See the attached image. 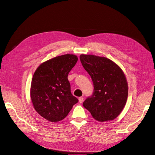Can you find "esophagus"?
<instances>
[{"instance_id": "esophagus-1", "label": "esophagus", "mask_w": 155, "mask_h": 155, "mask_svg": "<svg viewBox=\"0 0 155 155\" xmlns=\"http://www.w3.org/2000/svg\"><path fill=\"white\" fill-rule=\"evenodd\" d=\"M84 101V97H80L78 98V102L79 103H82Z\"/></svg>"}]
</instances>
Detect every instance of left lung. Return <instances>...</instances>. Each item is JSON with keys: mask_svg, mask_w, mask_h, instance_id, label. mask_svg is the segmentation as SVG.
<instances>
[{"mask_svg": "<svg viewBox=\"0 0 155 155\" xmlns=\"http://www.w3.org/2000/svg\"><path fill=\"white\" fill-rule=\"evenodd\" d=\"M80 61L94 84L92 96L84 107L97 120L116 119L123 110L128 95V85L122 69L112 60L92 54H81Z\"/></svg>", "mask_w": 155, "mask_h": 155, "instance_id": "8db88e82", "label": "left lung"}]
</instances>
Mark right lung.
I'll list each match as a JSON object with an SVG mask.
<instances>
[{"label":"right lung","instance_id":"1","mask_svg":"<svg viewBox=\"0 0 155 155\" xmlns=\"http://www.w3.org/2000/svg\"><path fill=\"white\" fill-rule=\"evenodd\" d=\"M78 61L76 55L67 54L41 64L35 71L30 95L40 116L56 123L67 117L78 100L71 93L68 75Z\"/></svg>","mask_w":155,"mask_h":155}]
</instances>
